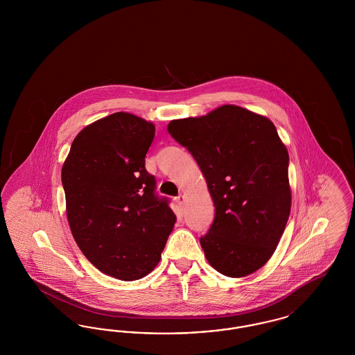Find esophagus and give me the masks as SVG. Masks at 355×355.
<instances>
[{"label":"esophagus","instance_id":"obj_1","mask_svg":"<svg viewBox=\"0 0 355 355\" xmlns=\"http://www.w3.org/2000/svg\"><path fill=\"white\" fill-rule=\"evenodd\" d=\"M175 202H177V205H178L180 207H182V206H184V203H185V196L180 194L178 197H175Z\"/></svg>","mask_w":355,"mask_h":355}]
</instances>
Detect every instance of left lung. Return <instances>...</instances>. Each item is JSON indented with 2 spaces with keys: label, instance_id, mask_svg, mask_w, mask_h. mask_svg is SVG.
I'll return each mask as SVG.
<instances>
[{
  "label": "left lung",
  "instance_id": "1",
  "mask_svg": "<svg viewBox=\"0 0 355 355\" xmlns=\"http://www.w3.org/2000/svg\"><path fill=\"white\" fill-rule=\"evenodd\" d=\"M170 135L197 161L216 206L200 238L209 263L246 277L275 252L291 206L288 153L270 119L236 105L196 119H174Z\"/></svg>",
  "mask_w": 355,
  "mask_h": 355
}]
</instances>
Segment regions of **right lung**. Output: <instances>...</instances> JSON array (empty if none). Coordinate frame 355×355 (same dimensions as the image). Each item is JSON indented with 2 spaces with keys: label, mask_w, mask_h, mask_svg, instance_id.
<instances>
[{
  "label": "right lung",
  "mask_w": 355,
  "mask_h": 355,
  "mask_svg": "<svg viewBox=\"0 0 355 355\" xmlns=\"http://www.w3.org/2000/svg\"><path fill=\"white\" fill-rule=\"evenodd\" d=\"M154 135L152 122L110 114L77 135L61 173L78 248L98 270L122 281L157 266L177 220L145 168Z\"/></svg>",
  "instance_id": "add662e5"
}]
</instances>
